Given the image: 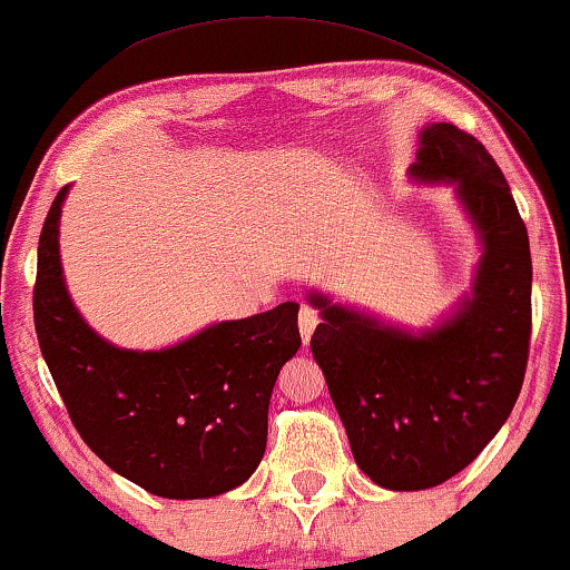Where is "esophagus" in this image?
<instances>
[{
    "label": "esophagus",
    "instance_id": "obj_1",
    "mask_svg": "<svg viewBox=\"0 0 570 570\" xmlns=\"http://www.w3.org/2000/svg\"><path fill=\"white\" fill-rule=\"evenodd\" d=\"M320 325V312L315 307H302L299 309V333L304 343L312 338V333H315V327Z\"/></svg>",
    "mask_w": 570,
    "mask_h": 570
}]
</instances>
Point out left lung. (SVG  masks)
I'll return each mask as SVG.
<instances>
[{"mask_svg": "<svg viewBox=\"0 0 570 570\" xmlns=\"http://www.w3.org/2000/svg\"><path fill=\"white\" fill-rule=\"evenodd\" d=\"M421 180L456 183L485 255L472 299L426 335L323 309L309 348L346 426L351 452L376 485L421 491L468 468L499 434L522 390L532 338V255L501 167L452 124L421 131Z\"/></svg>", "mask_w": 570, "mask_h": 570, "instance_id": "left-lung-1", "label": "left lung"}]
</instances>
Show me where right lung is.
I'll return each instance as SVG.
<instances>
[{
  "instance_id": "right-lung-1",
  "label": "right lung",
  "mask_w": 570,
  "mask_h": 570,
  "mask_svg": "<svg viewBox=\"0 0 570 570\" xmlns=\"http://www.w3.org/2000/svg\"><path fill=\"white\" fill-rule=\"evenodd\" d=\"M63 196L67 186L38 239L33 320L79 436L110 470L163 499H208L243 485L266 452L276 376L302 346L299 304L212 325L165 351L110 346L63 288Z\"/></svg>"
}]
</instances>
